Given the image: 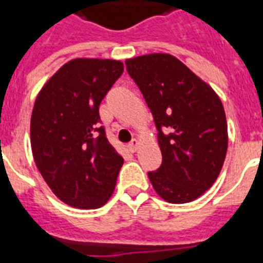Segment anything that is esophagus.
<instances>
[{
    "instance_id": "1",
    "label": "esophagus",
    "mask_w": 263,
    "mask_h": 263,
    "mask_svg": "<svg viewBox=\"0 0 263 263\" xmlns=\"http://www.w3.org/2000/svg\"><path fill=\"white\" fill-rule=\"evenodd\" d=\"M128 148H129L131 152H137L138 148H139V142H138V139H132L131 142H129V145H128Z\"/></svg>"
}]
</instances>
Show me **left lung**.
Segmentation results:
<instances>
[{"mask_svg": "<svg viewBox=\"0 0 263 263\" xmlns=\"http://www.w3.org/2000/svg\"><path fill=\"white\" fill-rule=\"evenodd\" d=\"M125 65L158 129L162 165L149 172V180L166 201L190 203L214 184L226 160L228 131L220 97L172 54H143Z\"/></svg>", "mask_w": 263, "mask_h": 263, "instance_id": "1", "label": "left lung"}]
</instances>
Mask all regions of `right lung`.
<instances>
[{
	"label": "right lung",
	"mask_w": 263,
	"mask_h": 263,
	"mask_svg": "<svg viewBox=\"0 0 263 263\" xmlns=\"http://www.w3.org/2000/svg\"><path fill=\"white\" fill-rule=\"evenodd\" d=\"M124 65L111 59H73L37 94L31 146L37 171L63 203L98 209L114 193L124 159L98 125V107Z\"/></svg>",
	"instance_id": "add662e5"
}]
</instances>
